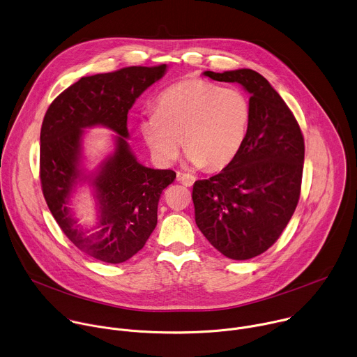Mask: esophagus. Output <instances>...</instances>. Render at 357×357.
<instances>
[{
	"instance_id": "esophagus-1",
	"label": "esophagus",
	"mask_w": 357,
	"mask_h": 357,
	"mask_svg": "<svg viewBox=\"0 0 357 357\" xmlns=\"http://www.w3.org/2000/svg\"><path fill=\"white\" fill-rule=\"evenodd\" d=\"M178 181L181 183H183L185 186H192L196 181V178L193 175H189V174H182V172H178Z\"/></svg>"
}]
</instances>
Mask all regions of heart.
Wrapping results in <instances>:
<instances>
[{
  "mask_svg": "<svg viewBox=\"0 0 357 357\" xmlns=\"http://www.w3.org/2000/svg\"><path fill=\"white\" fill-rule=\"evenodd\" d=\"M154 111L139 118V132L153 158L171 167L183 139L188 160L211 171L236 158L252 114L249 98L239 89L204 79H185L167 87L155 98Z\"/></svg>",
  "mask_w": 357,
  "mask_h": 357,
  "instance_id": "obj_1",
  "label": "heart"
}]
</instances>
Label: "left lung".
<instances>
[{
    "instance_id": "8db88e82",
    "label": "left lung",
    "mask_w": 357,
    "mask_h": 357,
    "mask_svg": "<svg viewBox=\"0 0 357 357\" xmlns=\"http://www.w3.org/2000/svg\"><path fill=\"white\" fill-rule=\"evenodd\" d=\"M239 83L250 94V123L236 158L193 185L195 218L206 239L232 260L270 249L287 228L301 197L305 139L282 97L252 69L204 72Z\"/></svg>"
}]
</instances>
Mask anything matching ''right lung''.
<instances>
[{"label":"right lung","instance_id":"add662e5","mask_svg":"<svg viewBox=\"0 0 357 357\" xmlns=\"http://www.w3.org/2000/svg\"><path fill=\"white\" fill-rule=\"evenodd\" d=\"M167 65L128 66L86 76L63 90L48 107L40 132V182L47 206L68 239L90 257L119 264L135 256L157 225L162 190L176 174L142 165L132 154L126 121L136 98L160 80ZM101 124L114 130V153L91 178L99 206L94 233L83 231L67 207L75 183L84 127Z\"/></svg>","mask_w":357,"mask_h":357}]
</instances>
